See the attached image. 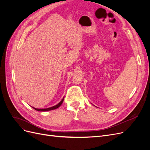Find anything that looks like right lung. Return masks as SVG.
<instances>
[{"mask_svg": "<svg viewBox=\"0 0 150 150\" xmlns=\"http://www.w3.org/2000/svg\"><path fill=\"white\" fill-rule=\"evenodd\" d=\"M64 97L62 98V100H61L59 103L57 104H56V105L54 106H52V107H51V108H44V109H38V108H34V107H32V108H34L35 110H36V111H51V110H56V109L58 108L59 107V106L61 105L62 103V102H63V101H64Z\"/></svg>", "mask_w": 150, "mask_h": 150, "instance_id": "right-lung-1", "label": "right lung"}]
</instances>
